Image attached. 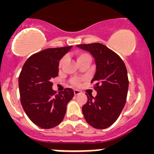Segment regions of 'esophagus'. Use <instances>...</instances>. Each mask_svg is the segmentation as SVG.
Wrapping results in <instances>:
<instances>
[{
  "label": "esophagus",
  "mask_w": 154,
  "mask_h": 154,
  "mask_svg": "<svg viewBox=\"0 0 154 154\" xmlns=\"http://www.w3.org/2000/svg\"><path fill=\"white\" fill-rule=\"evenodd\" d=\"M80 93H81V92H80L79 90H77V89H75L74 90L75 96H78V95H79Z\"/></svg>",
  "instance_id": "obj_1"
}]
</instances>
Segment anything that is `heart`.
I'll return each instance as SVG.
<instances>
[{
  "mask_svg": "<svg viewBox=\"0 0 154 154\" xmlns=\"http://www.w3.org/2000/svg\"><path fill=\"white\" fill-rule=\"evenodd\" d=\"M76 57H77L78 62H80V61L85 60V59H90L91 60L90 55H89L88 53L85 52H79L78 54H77V55H76ZM65 61H66V56H63L61 58L59 62H58V68H59V69H62L63 65L65 64ZM81 81L82 79L79 78H73L71 80V83L73 85H75V86H78L80 84V82H81Z\"/></svg>",
  "mask_w": 154,
  "mask_h": 154,
  "instance_id": "obj_1",
  "label": "heart"
}]
</instances>
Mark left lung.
Segmentation results:
<instances>
[{
  "label": "left lung",
  "mask_w": 154,
  "mask_h": 154,
  "mask_svg": "<svg viewBox=\"0 0 154 154\" xmlns=\"http://www.w3.org/2000/svg\"><path fill=\"white\" fill-rule=\"evenodd\" d=\"M95 58L96 71L91 83L97 95L87 96L82 109L85 120L96 129H106L113 124L120 115L127 97L129 80L122 58L100 43L77 45Z\"/></svg>",
  "instance_id": "obj_1"
}]
</instances>
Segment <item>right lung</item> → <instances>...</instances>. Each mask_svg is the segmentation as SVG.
Masks as SVG:
<instances>
[{
  "mask_svg": "<svg viewBox=\"0 0 154 154\" xmlns=\"http://www.w3.org/2000/svg\"><path fill=\"white\" fill-rule=\"evenodd\" d=\"M72 46L47 48L34 54L23 65L18 79L21 103L35 125L51 129L63 120L68 103L74 92L66 88L57 93L51 79L58 76V62Z\"/></svg>",
  "mask_w": 154,
  "mask_h": 154,
  "instance_id": "obj_1",
  "label": "right lung"
}]
</instances>
